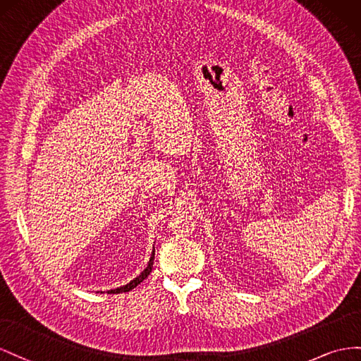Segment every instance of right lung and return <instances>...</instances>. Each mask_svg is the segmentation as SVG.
I'll return each mask as SVG.
<instances>
[{
    "mask_svg": "<svg viewBox=\"0 0 361 361\" xmlns=\"http://www.w3.org/2000/svg\"><path fill=\"white\" fill-rule=\"evenodd\" d=\"M152 263H154V250H152V252H151V259H149V262H148V266L140 272L139 276H136L135 280L130 281V283L126 284V286H121V287H118V289L109 290V293H122V292H130L131 289H135V287H136L137 284H140V283H142L143 280H145V278L151 274V271H152Z\"/></svg>",
    "mask_w": 361,
    "mask_h": 361,
    "instance_id": "right-lung-1",
    "label": "right lung"
}]
</instances>
